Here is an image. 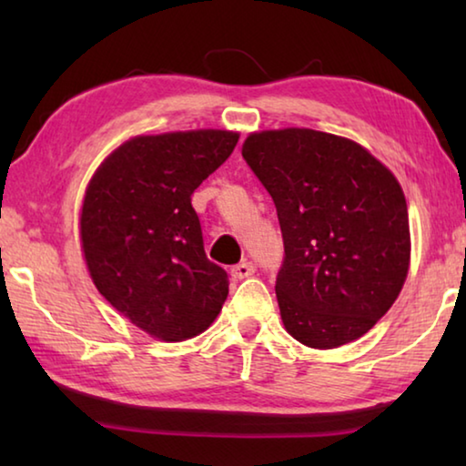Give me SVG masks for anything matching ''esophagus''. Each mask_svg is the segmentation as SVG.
Here are the masks:
<instances>
[{"label": "esophagus", "mask_w": 466, "mask_h": 466, "mask_svg": "<svg viewBox=\"0 0 466 466\" xmlns=\"http://www.w3.org/2000/svg\"><path fill=\"white\" fill-rule=\"evenodd\" d=\"M252 273H255V265L248 263V261L234 265L232 269H230V275H232L234 281H240V279H244V278H248V275H252Z\"/></svg>", "instance_id": "esophagus-1"}]
</instances>
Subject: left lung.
I'll return each mask as SVG.
<instances>
[{"label":"left lung","instance_id":"left-lung-1","mask_svg":"<svg viewBox=\"0 0 466 466\" xmlns=\"http://www.w3.org/2000/svg\"><path fill=\"white\" fill-rule=\"evenodd\" d=\"M242 156L278 208L283 327L312 350L366 335L399 298L411 265L397 177L358 141L306 127L248 133Z\"/></svg>","mask_w":466,"mask_h":466}]
</instances>
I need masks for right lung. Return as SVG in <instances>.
Returning <instances> with one entry per match:
<instances>
[{
	"instance_id": "1",
	"label": "right lung",
	"mask_w": 466,
	"mask_h": 466,
	"mask_svg": "<svg viewBox=\"0 0 466 466\" xmlns=\"http://www.w3.org/2000/svg\"><path fill=\"white\" fill-rule=\"evenodd\" d=\"M238 137L228 129L129 137L86 187V269L116 312L160 341L201 335L228 298L226 271L205 257L191 195Z\"/></svg>"
}]
</instances>
